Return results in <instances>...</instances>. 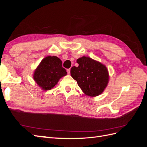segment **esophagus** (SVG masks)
Segmentation results:
<instances>
[{
	"mask_svg": "<svg viewBox=\"0 0 147 147\" xmlns=\"http://www.w3.org/2000/svg\"><path fill=\"white\" fill-rule=\"evenodd\" d=\"M67 72L68 74H70V69H69L67 70Z\"/></svg>",
	"mask_w": 147,
	"mask_h": 147,
	"instance_id": "1",
	"label": "esophagus"
}]
</instances>
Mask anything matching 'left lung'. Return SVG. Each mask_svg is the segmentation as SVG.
<instances>
[{
  "instance_id": "obj_1",
  "label": "left lung",
  "mask_w": 147,
  "mask_h": 147,
  "mask_svg": "<svg viewBox=\"0 0 147 147\" xmlns=\"http://www.w3.org/2000/svg\"><path fill=\"white\" fill-rule=\"evenodd\" d=\"M78 67L70 69L72 77L84 94L96 97L101 94L107 86L109 74L107 67L90 57L82 56L77 60Z\"/></svg>"
}]
</instances>
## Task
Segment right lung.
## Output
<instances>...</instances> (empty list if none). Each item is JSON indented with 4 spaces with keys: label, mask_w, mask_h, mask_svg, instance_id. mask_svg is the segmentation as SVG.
<instances>
[{
    "label": "right lung",
    "mask_w": 147,
    "mask_h": 147,
    "mask_svg": "<svg viewBox=\"0 0 147 147\" xmlns=\"http://www.w3.org/2000/svg\"><path fill=\"white\" fill-rule=\"evenodd\" d=\"M67 75L61 60L57 56H48L43 58L35 69L33 78L42 90H50L59 79Z\"/></svg>",
    "instance_id": "add662e5"
}]
</instances>
